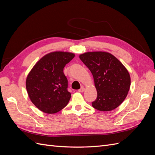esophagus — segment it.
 Here are the masks:
<instances>
[{"instance_id": "34e87169", "label": "esophagus", "mask_w": 155, "mask_h": 155, "mask_svg": "<svg viewBox=\"0 0 155 155\" xmlns=\"http://www.w3.org/2000/svg\"><path fill=\"white\" fill-rule=\"evenodd\" d=\"M84 90H85V89H84V88L83 87V86H82V87L78 90V92H83L84 91Z\"/></svg>"}]
</instances>
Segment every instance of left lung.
Segmentation results:
<instances>
[{"instance_id": "1", "label": "left lung", "mask_w": 155, "mask_h": 155, "mask_svg": "<svg viewBox=\"0 0 155 155\" xmlns=\"http://www.w3.org/2000/svg\"><path fill=\"white\" fill-rule=\"evenodd\" d=\"M79 58L92 74L97 98L92 103L95 109L109 111L124 101L131 85V77L125 66L108 52L91 51Z\"/></svg>"}]
</instances>
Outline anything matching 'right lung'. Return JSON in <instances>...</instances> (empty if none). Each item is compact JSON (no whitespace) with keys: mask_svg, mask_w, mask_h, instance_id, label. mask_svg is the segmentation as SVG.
Wrapping results in <instances>:
<instances>
[{"mask_svg":"<svg viewBox=\"0 0 155 155\" xmlns=\"http://www.w3.org/2000/svg\"><path fill=\"white\" fill-rule=\"evenodd\" d=\"M73 53L53 51L42 57L28 73L26 87L31 102L43 112L53 114L69 103L71 94L63 68L74 57Z\"/></svg>","mask_w":155,"mask_h":155,"instance_id":"obj_1","label":"right lung"}]
</instances>
